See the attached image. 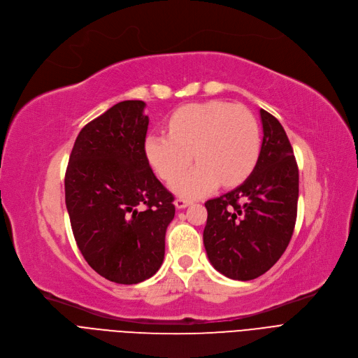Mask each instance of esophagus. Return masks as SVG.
I'll use <instances>...</instances> for the list:
<instances>
[{
  "label": "esophagus",
  "mask_w": 358,
  "mask_h": 358,
  "mask_svg": "<svg viewBox=\"0 0 358 358\" xmlns=\"http://www.w3.org/2000/svg\"><path fill=\"white\" fill-rule=\"evenodd\" d=\"M192 203V201H189V199H185V198H178L176 201H175V206L178 208V209H183V208H186V206H189Z\"/></svg>",
  "instance_id": "34e87169"
}]
</instances>
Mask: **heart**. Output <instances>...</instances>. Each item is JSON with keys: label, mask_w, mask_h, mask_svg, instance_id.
Returning <instances> with one entry per match:
<instances>
[{"label": "heart", "mask_w": 358, "mask_h": 358, "mask_svg": "<svg viewBox=\"0 0 358 358\" xmlns=\"http://www.w3.org/2000/svg\"><path fill=\"white\" fill-rule=\"evenodd\" d=\"M169 134H150L144 150L156 173L172 180L193 157L191 172L171 183L178 195L203 196L222 183L243 182L260 155V129L256 117L243 105L222 101L187 103L169 118Z\"/></svg>", "instance_id": "b5f03b06"}]
</instances>
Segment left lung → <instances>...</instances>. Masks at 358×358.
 Instances as JSON below:
<instances>
[{
  "mask_svg": "<svg viewBox=\"0 0 358 358\" xmlns=\"http://www.w3.org/2000/svg\"><path fill=\"white\" fill-rule=\"evenodd\" d=\"M263 143L251 175L233 191L205 202L203 245L221 275L253 280L275 264L296 222L299 171L278 118L260 110Z\"/></svg>",
  "mask_w": 358,
  "mask_h": 358,
  "instance_id": "1",
  "label": "left lung"
}]
</instances>
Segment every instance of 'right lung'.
Segmentation results:
<instances>
[{
    "label": "right lung",
    "instance_id": "1",
    "mask_svg": "<svg viewBox=\"0 0 358 358\" xmlns=\"http://www.w3.org/2000/svg\"><path fill=\"white\" fill-rule=\"evenodd\" d=\"M143 101H122L78 134L65 175L73 237L102 278L136 285L164 259V236L175 217L173 195L155 176L144 143Z\"/></svg>",
    "mask_w": 358,
    "mask_h": 358
}]
</instances>
